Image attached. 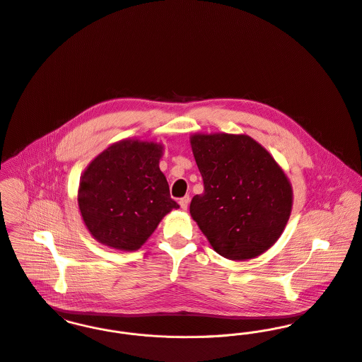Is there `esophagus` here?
Segmentation results:
<instances>
[{
    "label": "esophagus",
    "mask_w": 362,
    "mask_h": 362,
    "mask_svg": "<svg viewBox=\"0 0 362 362\" xmlns=\"http://www.w3.org/2000/svg\"><path fill=\"white\" fill-rule=\"evenodd\" d=\"M189 202H190V197H189V196H185V197H182V199L179 200V204H180V206H182L183 209H187Z\"/></svg>",
    "instance_id": "obj_1"
}]
</instances>
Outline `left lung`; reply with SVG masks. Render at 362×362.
<instances>
[{"mask_svg":"<svg viewBox=\"0 0 362 362\" xmlns=\"http://www.w3.org/2000/svg\"><path fill=\"white\" fill-rule=\"evenodd\" d=\"M192 148L204 193L193 197L190 214L214 250L235 261L267 251L291 211V186L279 165L244 134H194Z\"/></svg>","mask_w":362,"mask_h":362,"instance_id":"left-lung-1","label":"left lung"}]
</instances>
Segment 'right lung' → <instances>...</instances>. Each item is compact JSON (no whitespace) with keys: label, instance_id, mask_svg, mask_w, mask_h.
<instances>
[{"label":"right lung","instance_id":"right-lung-1","mask_svg":"<svg viewBox=\"0 0 362 362\" xmlns=\"http://www.w3.org/2000/svg\"><path fill=\"white\" fill-rule=\"evenodd\" d=\"M161 144L123 140L108 147L83 173L79 208L95 240L123 251L140 248L179 204L160 170Z\"/></svg>","mask_w":362,"mask_h":362}]
</instances>
